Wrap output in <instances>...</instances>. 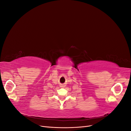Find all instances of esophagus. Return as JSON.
<instances>
[{
  "mask_svg": "<svg viewBox=\"0 0 131 131\" xmlns=\"http://www.w3.org/2000/svg\"><path fill=\"white\" fill-rule=\"evenodd\" d=\"M61 87H62V88H64V87H65V85L63 84V85H61Z\"/></svg>",
  "mask_w": 131,
  "mask_h": 131,
  "instance_id": "obj_1",
  "label": "esophagus"
}]
</instances>
